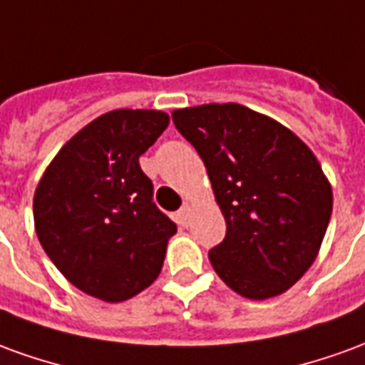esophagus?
<instances>
[{
	"mask_svg": "<svg viewBox=\"0 0 365 365\" xmlns=\"http://www.w3.org/2000/svg\"><path fill=\"white\" fill-rule=\"evenodd\" d=\"M190 217H191V205L190 203H183L182 209L178 211V219H180V222H182V225H187Z\"/></svg>",
	"mask_w": 365,
	"mask_h": 365,
	"instance_id": "34e87169",
	"label": "esophagus"
}]
</instances>
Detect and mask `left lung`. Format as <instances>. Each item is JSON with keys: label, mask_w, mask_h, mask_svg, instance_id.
Here are the masks:
<instances>
[{"label": "left lung", "mask_w": 365, "mask_h": 365, "mask_svg": "<svg viewBox=\"0 0 365 365\" xmlns=\"http://www.w3.org/2000/svg\"><path fill=\"white\" fill-rule=\"evenodd\" d=\"M207 168L227 222L209 250L222 282L248 299L289 289L311 268L332 213V190L303 140L238 103L172 113Z\"/></svg>", "instance_id": "obj_1"}]
</instances>
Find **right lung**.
I'll use <instances>...</instances> for the list:
<instances>
[{
	"mask_svg": "<svg viewBox=\"0 0 365 365\" xmlns=\"http://www.w3.org/2000/svg\"><path fill=\"white\" fill-rule=\"evenodd\" d=\"M170 117L117 109L91 120L46 168L33 201L52 264L88 295L119 303L158 277L175 222L154 203L138 158Z\"/></svg>",
	"mask_w": 365,
	"mask_h": 365,
	"instance_id": "1",
	"label": "right lung"
}]
</instances>
